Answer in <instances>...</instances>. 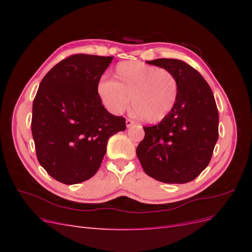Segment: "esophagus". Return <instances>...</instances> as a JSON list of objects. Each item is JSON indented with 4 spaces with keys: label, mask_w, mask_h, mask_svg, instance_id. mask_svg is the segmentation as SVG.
I'll list each match as a JSON object with an SVG mask.
<instances>
[{
    "label": "esophagus",
    "mask_w": 252,
    "mask_h": 252,
    "mask_svg": "<svg viewBox=\"0 0 252 252\" xmlns=\"http://www.w3.org/2000/svg\"><path fill=\"white\" fill-rule=\"evenodd\" d=\"M134 125H135V123H134V122H133L132 120H129V119L126 120V126H127V127H132V126H134Z\"/></svg>",
    "instance_id": "obj_1"
}]
</instances>
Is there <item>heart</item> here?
I'll list each match as a JSON object with an SVG mask.
<instances>
[{"label":"heart","instance_id":"obj_1","mask_svg":"<svg viewBox=\"0 0 252 252\" xmlns=\"http://www.w3.org/2000/svg\"><path fill=\"white\" fill-rule=\"evenodd\" d=\"M113 81L101 80L97 95L110 112L120 114L131 103L139 117L147 123H159L169 116L177 103L179 85L174 75L164 68L139 61L119 63Z\"/></svg>","mask_w":252,"mask_h":252}]
</instances>
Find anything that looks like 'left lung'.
Returning a JSON list of instances; mask_svg holds the SVG:
<instances>
[{
    "instance_id": "left-lung-1",
    "label": "left lung",
    "mask_w": 252,
    "mask_h": 252,
    "mask_svg": "<svg viewBox=\"0 0 252 252\" xmlns=\"http://www.w3.org/2000/svg\"><path fill=\"white\" fill-rule=\"evenodd\" d=\"M147 64L169 70L179 94L172 111L155 126L143 127L145 138L136 147L144 171L169 184L194 180L208 166L219 138V112L208 83L180 60L157 59Z\"/></svg>"
}]
</instances>
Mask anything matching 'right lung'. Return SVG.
Instances as JSON below:
<instances>
[{
  "instance_id": "obj_1",
  "label": "right lung",
  "mask_w": 252,
  "mask_h": 252,
  "mask_svg": "<svg viewBox=\"0 0 252 252\" xmlns=\"http://www.w3.org/2000/svg\"><path fill=\"white\" fill-rule=\"evenodd\" d=\"M113 57L73 55L43 78L32 105L36 158L55 180L72 185L96 173L111 135L125 118L109 113L96 86Z\"/></svg>"
}]
</instances>
